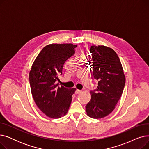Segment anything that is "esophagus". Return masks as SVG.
<instances>
[{
    "label": "esophagus",
    "mask_w": 149,
    "mask_h": 149,
    "mask_svg": "<svg viewBox=\"0 0 149 149\" xmlns=\"http://www.w3.org/2000/svg\"><path fill=\"white\" fill-rule=\"evenodd\" d=\"M81 92H82V91L79 90V89H77L76 91H75V93H77V94H79V93H81Z\"/></svg>",
    "instance_id": "34e87169"
}]
</instances>
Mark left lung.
<instances>
[{"mask_svg":"<svg viewBox=\"0 0 149 149\" xmlns=\"http://www.w3.org/2000/svg\"><path fill=\"white\" fill-rule=\"evenodd\" d=\"M90 52L92 73L98 84L95 91H90L91 100L86 106V111L91 118H102L115 109L123 93L126 77L120 60L113 49L103 45H93Z\"/></svg>","mask_w":149,"mask_h":149,"instance_id":"1","label":"left lung"}]
</instances>
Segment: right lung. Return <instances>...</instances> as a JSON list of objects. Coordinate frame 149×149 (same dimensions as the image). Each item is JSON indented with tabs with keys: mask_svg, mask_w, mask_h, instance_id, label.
Segmentation results:
<instances>
[{
	"mask_svg": "<svg viewBox=\"0 0 149 149\" xmlns=\"http://www.w3.org/2000/svg\"><path fill=\"white\" fill-rule=\"evenodd\" d=\"M72 43H52L46 46L34 61L29 79L31 93L37 107L47 116L60 118L66 115L76 89L58 86L65 61L75 53Z\"/></svg>",
	"mask_w": 149,
	"mask_h": 149,
	"instance_id": "add662e5",
	"label": "right lung"
}]
</instances>
